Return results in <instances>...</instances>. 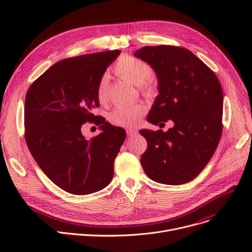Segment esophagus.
<instances>
[{"label":"esophagus","mask_w":252,"mask_h":252,"mask_svg":"<svg viewBox=\"0 0 252 252\" xmlns=\"http://www.w3.org/2000/svg\"><path fill=\"white\" fill-rule=\"evenodd\" d=\"M126 133L129 135V136H132V135H135L137 133V130L135 128H127L126 129Z\"/></svg>","instance_id":"esophagus-1"}]
</instances>
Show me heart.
Segmentation results:
<instances>
[{
    "instance_id": "1",
    "label": "heart",
    "mask_w": 252,
    "mask_h": 252,
    "mask_svg": "<svg viewBox=\"0 0 252 252\" xmlns=\"http://www.w3.org/2000/svg\"><path fill=\"white\" fill-rule=\"evenodd\" d=\"M115 71L122 79L138 86L141 91L149 93L153 90V69L150 64L130 56H124L115 66ZM109 81L103 76L96 87V97L100 102L107 97ZM146 113V105L142 103L121 104L107 114V120L118 126H131Z\"/></svg>"
}]
</instances>
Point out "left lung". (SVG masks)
Instances as JSON below:
<instances>
[{
  "label": "left lung",
  "instance_id": "left-lung-1",
  "mask_svg": "<svg viewBox=\"0 0 252 252\" xmlns=\"http://www.w3.org/2000/svg\"><path fill=\"white\" fill-rule=\"evenodd\" d=\"M156 71L157 96L147 121L166 132L141 129L148 149L140 158L146 174L170 186L195 178L210 160L222 132L223 94L213 71L190 51L174 46L143 47L134 53Z\"/></svg>",
  "mask_w": 252,
  "mask_h": 252
}]
</instances>
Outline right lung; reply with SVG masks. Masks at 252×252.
Instances as JSON below:
<instances>
[{
  "label": "right lung",
  "instance_id": "add662e5",
  "mask_svg": "<svg viewBox=\"0 0 252 252\" xmlns=\"http://www.w3.org/2000/svg\"><path fill=\"white\" fill-rule=\"evenodd\" d=\"M120 54L114 50L60 61L26 94L27 146L45 174L68 193H94L113 179L126 130L93 111L99 105L97 84ZM87 121L99 125L103 131L87 140L81 133Z\"/></svg>",
  "mask_w": 252,
  "mask_h": 252
}]
</instances>
